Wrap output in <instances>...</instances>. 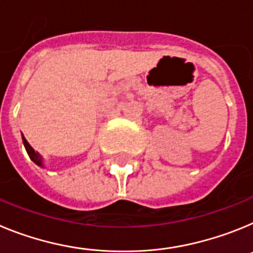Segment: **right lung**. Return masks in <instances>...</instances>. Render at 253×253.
<instances>
[{
	"instance_id": "obj_1",
	"label": "right lung",
	"mask_w": 253,
	"mask_h": 253,
	"mask_svg": "<svg viewBox=\"0 0 253 253\" xmlns=\"http://www.w3.org/2000/svg\"><path fill=\"white\" fill-rule=\"evenodd\" d=\"M22 143H24V147H25V149H26V152H28L30 160L33 161L35 165H38V166L44 167V158L42 157V154H39L38 152L34 151V148H33V147L29 144L28 140L25 139V137H24V135H22Z\"/></svg>"
}]
</instances>
